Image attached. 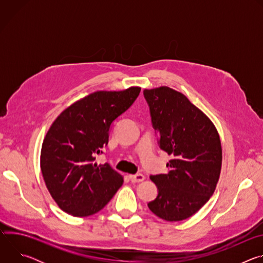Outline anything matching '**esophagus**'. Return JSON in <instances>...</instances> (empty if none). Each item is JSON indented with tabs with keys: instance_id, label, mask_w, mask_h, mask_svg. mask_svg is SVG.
Here are the masks:
<instances>
[{
	"instance_id": "esophagus-1",
	"label": "esophagus",
	"mask_w": 263,
	"mask_h": 263,
	"mask_svg": "<svg viewBox=\"0 0 263 263\" xmlns=\"http://www.w3.org/2000/svg\"><path fill=\"white\" fill-rule=\"evenodd\" d=\"M131 182L136 183V182H141L144 180V176L142 174H137V175H130L129 176Z\"/></svg>"
}]
</instances>
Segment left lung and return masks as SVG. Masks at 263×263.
Here are the masks:
<instances>
[{
  "label": "left lung",
  "mask_w": 263,
  "mask_h": 263,
  "mask_svg": "<svg viewBox=\"0 0 263 263\" xmlns=\"http://www.w3.org/2000/svg\"><path fill=\"white\" fill-rule=\"evenodd\" d=\"M160 147L172 156L166 174L151 176L157 198L149 210L167 221L198 212L213 195L221 170V144L214 124L182 92L167 86L143 90Z\"/></svg>",
  "instance_id": "8db88e82"
}]
</instances>
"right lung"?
Listing matches in <instances>:
<instances>
[{
    "label": "right lung",
    "mask_w": 263,
    "mask_h": 263,
    "mask_svg": "<svg viewBox=\"0 0 263 263\" xmlns=\"http://www.w3.org/2000/svg\"><path fill=\"white\" fill-rule=\"evenodd\" d=\"M139 86L95 91L64 109L48 130L41 152L47 189L59 208L73 216L103 209L123 185L110 164L96 155L108 143L110 126L134 103Z\"/></svg>",
    "instance_id": "1"
}]
</instances>
